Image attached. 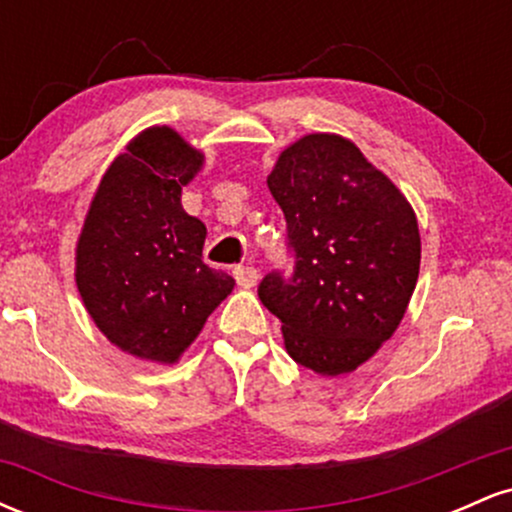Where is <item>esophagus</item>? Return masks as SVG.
I'll return each mask as SVG.
<instances>
[{"instance_id": "esophagus-1", "label": "esophagus", "mask_w": 512, "mask_h": 512, "mask_svg": "<svg viewBox=\"0 0 512 512\" xmlns=\"http://www.w3.org/2000/svg\"><path fill=\"white\" fill-rule=\"evenodd\" d=\"M233 276H236L238 286H243V289H252V286L257 284V279H260V272H257L255 267H248V264H240V267L233 269Z\"/></svg>"}]
</instances>
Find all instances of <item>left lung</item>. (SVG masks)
Wrapping results in <instances>:
<instances>
[{
	"mask_svg": "<svg viewBox=\"0 0 512 512\" xmlns=\"http://www.w3.org/2000/svg\"><path fill=\"white\" fill-rule=\"evenodd\" d=\"M267 185L296 262L291 276H264L260 301L281 320L293 361L351 373L407 313L421 264L414 209L339 134H308L281 151Z\"/></svg>",
	"mask_w": 512,
	"mask_h": 512,
	"instance_id": "obj_1",
	"label": "left lung"
}]
</instances>
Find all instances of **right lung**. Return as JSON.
<instances>
[{"mask_svg": "<svg viewBox=\"0 0 512 512\" xmlns=\"http://www.w3.org/2000/svg\"><path fill=\"white\" fill-rule=\"evenodd\" d=\"M202 163L175 129H144L105 170L76 243L88 315L146 361H178L236 284L204 264L207 226L180 204Z\"/></svg>", "mask_w": 512, "mask_h": 512, "instance_id": "add662e5", "label": "right lung"}]
</instances>
